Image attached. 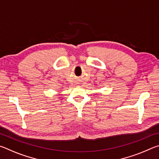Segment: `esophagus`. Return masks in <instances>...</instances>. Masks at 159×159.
<instances>
[{"label":"esophagus","mask_w":159,"mask_h":159,"mask_svg":"<svg viewBox=\"0 0 159 159\" xmlns=\"http://www.w3.org/2000/svg\"><path fill=\"white\" fill-rule=\"evenodd\" d=\"M75 83H76V84H80L79 80H76V81H75Z\"/></svg>","instance_id":"1"}]
</instances>
